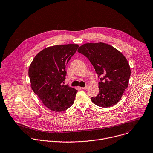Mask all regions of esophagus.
<instances>
[{"mask_svg": "<svg viewBox=\"0 0 153 153\" xmlns=\"http://www.w3.org/2000/svg\"><path fill=\"white\" fill-rule=\"evenodd\" d=\"M88 88H89V86H88V85H86L85 87H82V89H85H85H88Z\"/></svg>", "mask_w": 153, "mask_h": 153, "instance_id": "obj_1", "label": "esophagus"}]
</instances>
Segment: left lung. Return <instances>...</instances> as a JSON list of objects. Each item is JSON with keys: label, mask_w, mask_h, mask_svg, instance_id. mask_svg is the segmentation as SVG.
<instances>
[{"label": "left lung", "mask_w": 153, "mask_h": 153, "mask_svg": "<svg viewBox=\"0 0 153 153\" xmlns=\"http://www.w3.org/2000/svg\"><path fill=\"white\" fill-rule=\"evenodd\" d=\"M77 52L91 62L100 78L99 93L92 102L101 108L115 105L128 87L131 70L125 56L113 46L103 42L86 43Z\"/></svg>", "instance_id": "8db88e82"}]
</instances>
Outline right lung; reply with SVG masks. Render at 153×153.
I'll list each match as a JSON object with an SVG mask.
<instances>
[{
	"instance_id": "1",
	"label": "right lung",
	"mask_w": 153,
	"mask_h": 153,
	"mask_svg": "<svg viewBox=\"0 0 153 153\" xmlns=\"http://www.w3.org/2000/svg\"><path fill=\"white\" fill-rule=\"evenodd\" d=\"M78 47L73 44L47 47L35 56L29 66L31 88L51 111H64L74 103L77 90L62 83L66 65Z\"/></svg>"
}]
</instances>
